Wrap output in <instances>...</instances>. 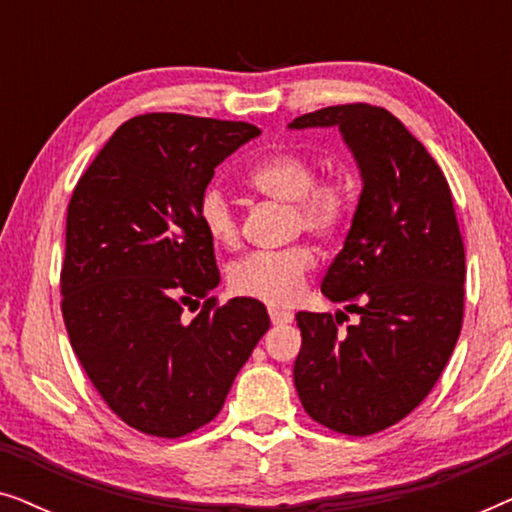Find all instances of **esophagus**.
Masks as SVG:
<instances>
[{
    "label": "esophagus",
    "instance_id": "1",
    "mask_svg": "<svg viewBox=\"0 0 512 512\" xmlns=\"http://www.w3.org/2000/svg\"><path fill=\"white\" fill-rule=\"evenodd\" d=\"M270 319L272 324L279 326V324H291L293 321V312H286V310H277V307H270Z\"/></svg>",
    "mask_w": 512,
    "mask_h": 512
}]
</instances>
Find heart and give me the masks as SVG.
<instances>
[{
    "label": "heart",
    "mask_w": 512,
    "mask_h": 512,
    "mask_svg": "<svg viewBox=\"0 0 512 512\" xmlns=\"http://www.w3.org/2000/svg\"><path fill=\"white\" fill-rule=\"evenodd\" d=\"M317 165L296 151L270 153L249 174L251 186L268 198L293 207V230L331 237L352 214V186L342 179L317 181ZM198 221L209 242L233 249L240 242V219L230 195L219 184H209L198 198ZM314 251L307 244L277 251H254L230 265L228 284L237 296L268 305H291L300 296Z\"/></svg>",
    "instance_id": "obj_1"
}]
</instances>
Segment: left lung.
Returning a JSON list of instances; mask_svg holds the SVG:
<instances>
[{"instance_id":"left-lung-1","label":"left lung","mask_w":512,"mask_h":512,"mask_svg":"<svg viewBox=\"0 0 512 512\" xmlns=\"http://www.w3.org/2000/svg\"><path fill=\"white\" fill-rule=\"evenodd\" d=\"M338 128L361 174V195L321 293L338 314L298 312L293 382L314 422L370 436L429 396L464 319L466 256L445 174L382 107L340 104L298 116L289 130Z\"/></svg>"}]
</instances>
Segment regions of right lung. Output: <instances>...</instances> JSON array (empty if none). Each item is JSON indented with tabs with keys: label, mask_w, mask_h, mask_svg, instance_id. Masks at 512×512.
Masks as SVG:
<instances>
[{
	"label": "right lung",
	"mask_w": 512,
	"mask_h": 512,
	"mask_svg": "<svg viewBox=\"0 0 512 512\" xmlns=\"http://www.w3.org/2000/svg\"><path fill=\"white\" fill-rule=\"evenodd\" d=\"M261 130L240 121L144 114L118 128L67 207L62 317L93 387L132 429L186 436L219 415L270 328L263 303H202L221 282L198 198ZM198 310V307H195Z\"/></svg>",
	"instance_id": "right-lung-1"
}]
</instances>
